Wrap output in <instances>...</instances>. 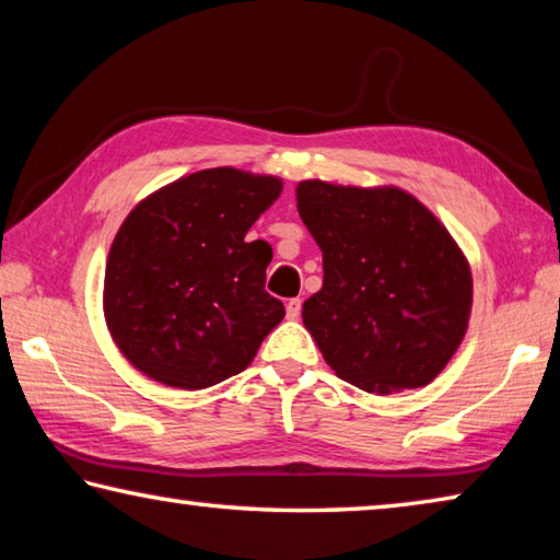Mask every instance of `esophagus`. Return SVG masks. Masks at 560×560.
<instances>
[{
  "label": "esophagus",
  "mask_w": 560,
  "mask_h": 560,
  "mask_svg": "<svg viewBox=\"0 0 560 560\" xmlns=\"http://www.w3.org/2000/svg\"><path fill=\"white\" fill-rule=\"evenodd\" d=\"M287 316L291 320H296L301 316V299H289L287 301Z\"/></svg>",
  "instance_id": "34e87169"
}]
</instances>
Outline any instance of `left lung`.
Wrapping results in <instances>:
<instances>
[{
  "mask_svg": "<svg viewBox=\"0 0 560 560\" xmlns=\"http://www.w3.org/2000/svg\"><path fill=\"white\" fill-rule=\"evenodd\" d=\"M296 207L324 254L301 316L330 371L375 395L432 383L471 316V269L447 226L395 185L301 179Z\"/></svg>",
  "mask_w": 560,
  "mask_h": 560,
  "instance_id": "1",
  "label": "left lung"
}]
</instances>
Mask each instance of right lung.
I'll use <instances>...</instances> for the list:
<instances>
[{
    "label": "right lung",
    "instance_id": "add662e5",
    "mask_svg": "<svg viewBox=\"0 0 560 560\" xmlns=\"http://www.w3.org/2000/svg\"><path fill=\"white\" fill-rule=\"evenodd\" d=\"M281 189L277 175L210 167L132 207L108 252L103 316L136 371L202 390L252 363L287 311L264 291L271 246L246 232Z\"/></svg>",
    "mask_w": 560,
    "mask_h": 560
}]
</instances>
